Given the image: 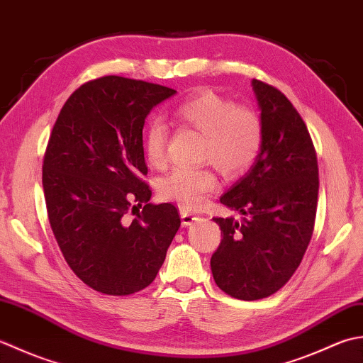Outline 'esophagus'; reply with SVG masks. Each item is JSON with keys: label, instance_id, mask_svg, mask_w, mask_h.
<instances>
[{"label": "esophagus", "instance_id": "esophagus-1", "mask_svg": "<svg viewBox=\"0 0 363 363\" xmlns=\"http://www.w3.org/2000/svg\"><path fill=\"white\" fill-rule=\"evenodd\" d=\"M180 218H182V225L183 227H188L192 223L199 220V216H196V214H192V213H188L186 210H180Z\"/></svg>", "mask_w": 363, "mask_h": 363}]
</instances>
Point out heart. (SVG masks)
I'll list each match as a JSON object with an SVG mask.
<instances>
[{
	"instance_id": "b5f03b06",
	"label": "heart",
	"mask_w": 363,
	"mask_h": 363,
	"mask_svg": "<svg viewBox=\"0 0 363 363\" xmlns=\"http://www.w3.org/2000/svg\"><path fill=\"white\" fill-rule=\"evenodd\" d=\"M174 119L205 135L202 160L220 172L238 175L254 164L262 152L263 128L252 109L236 106L232 100L211 91H201L174 109ZM169 128L155 117L144 133V152L149 164L160 167L166 161ZM216 177L203 167H175L162 177L160 194L186 208H199L216 189Z\"/></svg>"
}]
</instances>
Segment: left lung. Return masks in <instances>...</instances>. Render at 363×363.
Returning <instances> with one entry per match:
<instances>
[{"instance_id": "obj_1", "label": "left lung", "mask_w": 363, "mask_h": 363, "mask_svg": "<svg viewBox=\"0 0 363 363\" xmlns=\"http://www.w3.org/2000/svg\"><path fill=\"white\" fill-rule=\"evenodd\" d=\"M260 109L262 152L220 203L242 214L213 218L223 240L211 257L214 282L236 299L274 294L298 269L312 238L318 162L304 121L285 95L250 81Z\"/></svg>"}]
</instances>
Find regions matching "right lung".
Returning a JSON list of instances; mask_svg holds the SVG:
<instances>
[{
	"mask_svg": "<svg viewBox=\"0 0 363 363\" xmlns=\"http://www.w3.org/2000/svg\"><path fill=\"white\" fill-rule=\"evenodd\" d=\"M171 87L103 77L65 101L42 184L51 230L72 271L95 291L125 296L157 277L180 227L172 203H149L143 128ZM128 211L137 218L128 223Z\"/></svg>",
	"mask_w": 363,
	"mask_h": 363,
	"instance_id": "1",
	"label": "right lung"
}]
</instances>
